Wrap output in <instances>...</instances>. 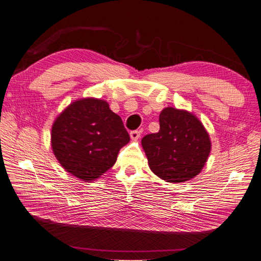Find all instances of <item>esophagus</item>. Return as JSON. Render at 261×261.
I'll return each instance as SVG.
<instances>
[{
	"label": "esophagus",
	"mask_w": 261,
	"mask_h": 261,
	"mask_svg": "<svg viewBox=\"0 0 261 261\" xmlns=\"http://www.w3.org/2000/svg\"><path fill=\"white\" fill-rule=\"evenodd\" d=\"M130 138L132 141H137L140 138V132L139 131H132L130 134Z\"/></svg>",
	"instance_id": "34e87169"
}]
</instances>
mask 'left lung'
Here are the masks:
<instances>
[{
  "label": "left lung",
  "instance_id": "8db88e82",
  "mask_svg": "<svg viewBox=\"0 0 261 261\" xmlns=\"http://www.w3.org/2000/svg\"><path fill=\"white\" fill-rule=\"evenodd\" d=\"M157 134L142 138L149 168L168 182H184L201 173L206 164L211 139L203 123L186 110L165 108Z\"/></svg>",
  "mask_w": 261,
  "mask_h": 261
}]
</instances>
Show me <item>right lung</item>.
I'll list each match as a JSON object with an SVG mask.
<instances>
[{"instance_id": "add662e5", "label": "right lung", "mask_w": 261, "mask_h": 261, "mask_svg": "<svg viewBox=\"0 0 261 261\" xmlns=\"http://www.w3.org/2000/svg\"><path fill=\"white\" fill-rule=\"evenodd\" d=\"M51 148L62 167L83 181L99 178L130 141L121 118L95 97L71 102L51 126Z\"/></svg>"}]
</instances>
